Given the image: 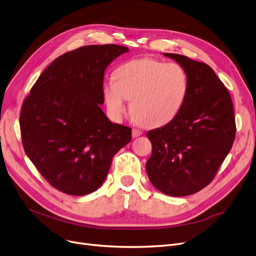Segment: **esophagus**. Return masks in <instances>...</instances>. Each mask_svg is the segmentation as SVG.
<instances>
[{
  "label": "esophagus",
  "mask_w": 256,
  "mask_h": 256,
  "mask_svg": "<svg viewBox=\"0 0 256 256\" xmlns=\"http://www.w3.org/2000/svg\"><path fill=\"white\" fill-rule=\"evenodd\" d=\"M132 135H133V138H136L139 137L140 135H142V132L137 128H133V130H132Z\"/></svg>",
  "instance_id": "esophagus-1"
}]
</instances>
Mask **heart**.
Here are the masks:
<instances>
[{
    "instance_id": "b5f03b06",
    "label": "heart",
    "mask_w": 256,
    "mask_h": 256,
    "mask_svg": "<svg viewBox=\"0 0 256 256\" xmlns=\"http://www.w3.org/2000/svg\"><path fill=\"white\" fill-rule=\"evenodd\" d=\"M188 88V74L182 65L146 58L118 66L114 79L103 83L102 94L114 121H120L124 115L128 99L132 115L137 121L157 128L177 116Z\"/></svg>"
}]
</instances>
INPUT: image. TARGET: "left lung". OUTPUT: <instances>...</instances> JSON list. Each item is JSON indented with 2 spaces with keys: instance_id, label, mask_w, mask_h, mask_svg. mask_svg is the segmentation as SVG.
Segmentation results:
<instances>
[{
  "instance_id": "8db88e82",
  "label": "left lung",
  "mask_w": 256,
  "mask_h": 256,
  "mask_svg": "<svg viewBox=\"0 0 256 256\" xmlns=\"http://www.w3.org/2000/svg\"><path fill=\"white\" fill-rule=\"evenodd\" d=\"M164 54L184 68L188 88L177 116L146 133L152 155L146 168L157 190L188 196L213 180L230 152L236 133L233 103L209 65L182 54Z\"/></svg>"
}]
</instances>
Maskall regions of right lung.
Here are the masks:
<instances>
[{
    "instance_id": "add662e5",
    "label": "right lung",
    "mask_w": 256,
    "mask_h": 256,
    "mask_svg": "<svg viewBox=\"0 0 256 256\" xmlns=\"http://www.w3.org/2000/svg\"><path fill=\"white\" fill-rule=\"evenodd\" d=\"M128 52L106 44L65 52L40 74L24 100V150L56 190L76 196L96 191L114 155L130 141V128L112 123L100 106L104 72Z\"/></svg>"
}]
</instances>
